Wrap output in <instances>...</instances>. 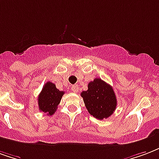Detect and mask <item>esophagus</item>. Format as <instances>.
Returning a JSON list of instances; mask_svg holds the SVG:
<instances>
[{"label": "esophagus", "mask_w": 159, "mask_h": 159, "mask_svg": "<svg viewBox=\"0 0 159 159\" xmlns=\"http://www.w3.org/2000/svg\"><path fill=\"white\" fill-rule=\"evenodd\" d=\"M70 89H71V91L73 92V93H77V91H78V86L72 85L71 86V88H70Z\"/></svg>", "instance_id": "1"}]
</instances>
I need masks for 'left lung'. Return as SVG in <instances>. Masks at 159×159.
<instances>
[{
    "label": "left lung",
    "instance_id": "left-lung-1",
    "mask_svg": "<svg viewBox=\"0 0 159 159\" xmlns=\"http://www.w3.org/2000/svg\"><path fill=\"white\" fill-rule=\"evenodd\" d=\"M81 96L89 114L98 120L108 118L116 110L117 99L113 88L100 78L90 82Z\"/></svg>",
    "mask_w": 159,
    "mask_h": 159
}]
</instances>
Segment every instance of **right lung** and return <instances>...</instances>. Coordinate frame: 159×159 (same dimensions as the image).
Here are the masks:
<instances>
[{
  "label": "right lung",
  "instance_id": "obj_1",
  "mask_svg": "<svg viewBox=\"0 0 159 159\" xmlns=\"http://www.w3.org/2000/svg\"><path fill=\"white\" fill-rule=\"evenodd\" d=\"M64 93V91H60L56 89V85L51 82L45 83L38 97L39 110L46 113L48 116L54 115Z\"/></svg>",
  "mask_w": 159,
  "mask_h": 159
}]
</instances>
